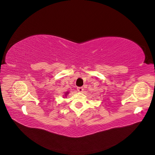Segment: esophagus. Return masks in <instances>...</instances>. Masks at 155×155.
<instances>
[{"instance_id": "esophagus-1", "label": "esophagus", "mask_w": 155, "mask_h": 155, "mask_svg": "<svg viewBox=\"0 0 155 155\" xmlns=\"http://www.w3.org/2000/svg\"><path fill=\"white\" fill-rule=\"evenodd\" d=\"M77 89H78V91H79V92H83V88L82 87H78L77 88Z\"/></svg>"}]
</instances>
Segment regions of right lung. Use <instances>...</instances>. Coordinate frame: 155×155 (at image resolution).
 I'll use <instances>...</instances> for the list:
<instances>
[{
    "mask_svg": "<svg viewBox=\"0 0 155 155\" xmlns=\"http://www.w3.org/2000/svg\"><path fill=\"white\" fill-rule=\"evenodd\" d=\"M67 93H68V92H67ZM65 95H66V96H67V94H65Z\"/></svg>",
    "mask_w": 155,
    "mask_h": 155,
    "instance_id": "right-lung-1",
    "label": "right lung"
}]
</instances>
